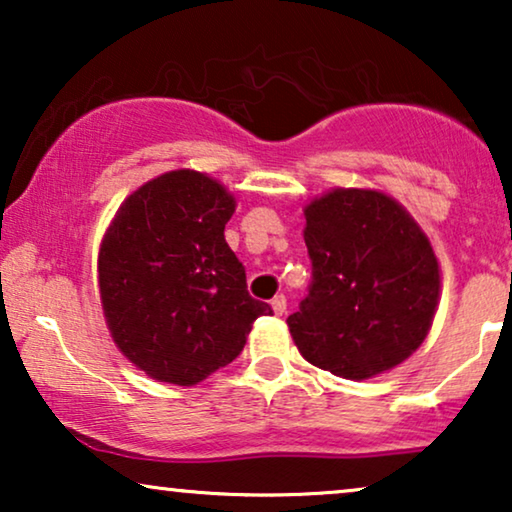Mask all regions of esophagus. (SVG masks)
<instances>
[{
  "mask_svg": "<svg viewBox=\"0 0 512 512\" xmlns=\"http://www.w3.org/2000/svg\"><path fill=\"white\" fill-rule=\"evenodd\" d=\"M272 310H275V314H277V317H282V314L286 312V298L284 296H275V298H272Z\"/></svg>",
  "mask_w": 512,
  "mask_h": 512,
  "instance_id": "34e87169",
  "label": "esophagus"
}]
</instances>
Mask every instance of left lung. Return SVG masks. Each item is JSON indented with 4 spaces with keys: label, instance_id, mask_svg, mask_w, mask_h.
<instances>
[{
    "label": "left lung",
    "instance_id": "obj_1",
    "mask_svg": "<svg viewBox=\"0 0 512 512\" xmlns=\"http://www.w3.org/2000/svg\"><path fill=\"white\" fill-rule=\"evenodd\" d=\"M312 282L289 324L312 366L345 380L396 368L433 324L440 270L429 237L394 198L335 188L305 207Z\"/></svg>",
    "mask_w": 512,
    "mask_h": 512
}]
</instances>
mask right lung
I'll list each match as a JSON object with an SVG mask.
<instances>
[{"instance_id": "add662e5", "label": "right lung", "mask_w": 512, "mask_h": 512, "mask_svg": "<svg viewBox=\"0 0 512 512\" xmlns=\"http://www.w3.org/2000/svg\"><path fill=\"white\" fill-rule=\"evenodd\" d=\"M235 198L219 181L174 170L146 181L104 233L97 282L125 359L153 380L191 387L237 359L270 305L247 291L223 230Z\"/></svg>"}]
</instances>
